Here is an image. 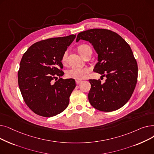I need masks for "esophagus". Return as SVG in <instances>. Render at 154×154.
Here are the masks:
<instances>
[{
    "label": "esophagus",
    "mask_w": 154,
    "mask_h": 154,
    "mask_svg": "<svg viewBox=\"0 0 154 154\" xmlns=\"http://www.w3.org/2000/svg\"><path fill=\"white\" fill-rule=\"evenodd\" d=\"M75 82H76L77 84H80V83L82 82V81H81V80H75Z\"/></svg>",
    "instance_id": "1"
}]
</instances>
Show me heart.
<instances>
[{"instance_id": "heart-1", "label": "heart", "mask_w": 154, "mask_h": 154, "mask_svg": "<svg viewBox=\"0 0 154 154\" xmlns=\"http://www.w3.org/2000/svg\"><path fill=\"white\" fill-rule=\"evenodd\" d=\"M91 49V48L89 45L87 44H83L80 45L78 48V50L79 53L82 56L88 51ZM68 56V51H66L62 57V62L65 63L67 61ZM90 70L88 68H82V67H74L70 69L67 72V75L69 78H72L76 80H82L84 79L86 75L89 72Z\"/></svg>"}]
</instances>
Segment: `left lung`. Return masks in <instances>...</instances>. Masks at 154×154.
Masks as SVG:
<instances>
[{
	"label": "left lung",
	"mask_w": 154,
	"mask_h": 154,
	"mask_svg": "<svg viewBox=\"0 0 154 154\" xmlns=\"http://www.w3.org/2000/svg\"><path fill=\"white\" fill-rule=\"evenodd\" d=\"M88 41L98 54L95 72L106 77V82L89 79L88 99L92 106L103 112L116 110L128 101L134 91L138 66L131 48L116 32L104 29L87 30L77 35Z\"/></svg>",
	"instance_id": "8db88e82"
}]
</instances>
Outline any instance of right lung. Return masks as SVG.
I'll use <instances>...</instances> for the list:
<instances>
[{
    "mask_svg": "<svg viewBox=\"0 0 154 154\" xmlns=\"http://www.w3.org/2000/svg\"><path fill=\"white\" fill-rule=\"evenodd\" d=\"M75 37L72 34L40 40L22 56L18 71L19 88L27 106L38 116L53 117L68 106L76 84L74 79L60 77L64 74L61 61Z\"/></svg>",
    "mask_w": 154,
    "mask_h": 154,
    "instance_id": "1",
    "label": "right lung"
}]
</instances>
